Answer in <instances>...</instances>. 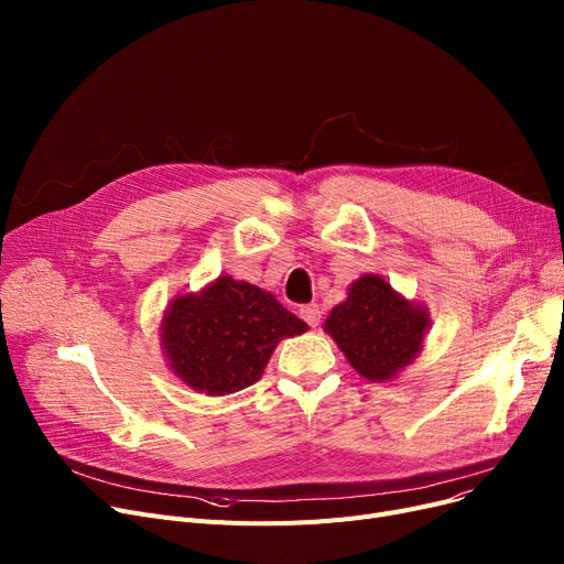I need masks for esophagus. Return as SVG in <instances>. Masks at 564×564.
<instances>
[{
  "label": "esophagus",
  "mask_w": 564,
  "mask_h": 564,
  "mask_svg": "<svg viewBox=\"0 0 564 564\" xmlns=\"http://www.w3.org/2000/svg\"><path fill=\"white\" fill-rule=\"evenodd\" d=\"M300 317H302L306 324H311V327H317L319 319H322V311H319L317 304H306V306L300 308Z\"/></svg>",
  "instance_id": "34e87169"
}]
</instances>
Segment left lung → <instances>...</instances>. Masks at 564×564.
<instances>
[{"label":"left lung","mask_w":564,"mask_h":564,"mask_svg":"<svg viewBox=\"0 0 564 564\" xmlns=\"http://www.w3.org/2000/svg\"><path fill=\"white\" fill-rule=\"evenodd\" d=\"M427 327V313L375 274L354 281L347 300L324 322L351 368L370 381L391 379L416 357Z\"/></svg>","instance_id":"1"}]
</instances>
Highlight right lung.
I'll return each instance as SVG.
<instances>
[{
    "instance_id": "add662e5",
    "label": "right lung",
    "mask_w": 564,
    "mask_h": 564,
    "mask_svg": "<svg viewBox=\"0 0 564 564\" xmlns=\"http://www.w3.org/2000/svg\"><path fill=\"white\" fill-rule=\"evenodd\" d=\"M308 327L274 294L219 276L200 294L177 297L162 322V345L173 372L194 391L228 395L262 377L274 347Z\"/></svg>"
}]
</instances>
